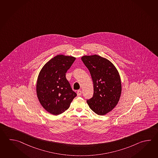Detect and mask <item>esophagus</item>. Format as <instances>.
<instances>
[{"instance_id":"esophagus-1","label":"esophagus","mask_w":158,"mask_h":158,"mask_svg":"<svg viewBox=\"0 0 158 158\" xmlns=\"http://www.w3.org/2000/svg\"><path fill=\"white\" fill-rule=\"evenodd\" d=\"M81 90H77V96H81Z\"/></svg>"}]
</instances>
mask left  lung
<instances>
[{
  "mask_svg": "<svg viewBox=\"0 0 158 158\" xmlns=\"http://www.w3.org/2000/svg\"><path fill=\"white\" fill-rule=\"evenodd\" d=\"M81 59L90 72L94 83V96L87 100V103L97 114L106 115L116 106L121 96L119 72L111 62L98 55L83 56Z\"/></svg>",
  "mask_w": 158,
  "mask_h": 158,
  "instance_id": "8db88e82",
  "label": "left lung"
}]
</instances>
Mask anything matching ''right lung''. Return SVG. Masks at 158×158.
I'll return each instance as SVG.
<instances>
[{
    "instance_id": "1",
    "label": "right lung",
    "mask_w": 158,
    "mask_h": 158,
    "mask_svg": "<svg viewBox=\"0 0 158 158\" xmlns=\"http://www.w3.org/2000/svg\"><path fill=\"white\" fill-rule=\"evenodd\" d=\"M75 59L73 56L57 55L39 72L36 87L38 98L43 107L54 115L64 113L77 96L66 78V73Z\"/></svg>"
}]
</instances>
